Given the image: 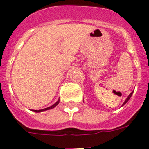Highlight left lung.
I'll return each instance as SVG.
<instances>
[{"mask_svg":"<svg viewBox=\"0 0 149 149\" xmlns=\"http://www.w3.org/2000/svg\"><path fill=\"white\" fill-rule=\"evenodd\" d=\"M132 93H133V92H132V93H130V94H129V96H128V97H127V99H126V100H125V103H124V104H123V105H124V104H126V103H127V102L128 101V100H129L130 98H131V97H132Z\"/></svg>","mask_w":149,"mask_h":149,"instance_id":"8db88e82","label":"left lung"}]
</instances>
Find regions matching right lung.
I'll return each instance as SVG.
<instances>
[{"label": "right lung", "instance_id": "obj_1", "mask_svg": "<svg viewBox=\"0 0 149 149\" xmlns=\"http://www.w3.org/2000/svg\"><path fill=\"white\" fill-rule=\"evenodd\" d=\"M58 103H59V100H58V101L56 102V104H54L53 105H52L51 107H47V108L42 109V110H33V111H35V112H41V111H46V110H49V109H52V108H53V107H55L56 105H58Z\"/></svg>", "mask_w": 149, "mask_h": 149}]
</instances>
